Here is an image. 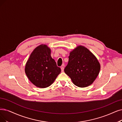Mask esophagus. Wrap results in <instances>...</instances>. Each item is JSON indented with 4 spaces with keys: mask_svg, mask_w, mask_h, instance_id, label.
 I'll return each mask as SVG.
<instances>
[{
    "mask_svg": "<svg viewBox=\"0 0 122 122\" xmlns=\"http://www.w3.org/2000/svg\"><path fill=\"white\" fill-rule=\"evenodd\" d=\"M64 65H62V66L61 67V71H62V72H63V71H64Z\"/></svg>",
    "mask_w": 122,
    "mask_h": 122,
    "instance_id": "esophagus-1",
    "label": "esophagus"
}]
</instances>
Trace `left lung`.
I'll list each match as a JSON object with an SVG mask.
<instances>
[{"instance_id": "left-lung-1", "label": "left lung", "mask_w": 122, "mask_h": 122, "mask_svg": "<svg viewBox=\"0 0 122 122\" xmlns=\"http://www.w3.org/2000/svg\"><path fill=\"white\" fill-rule=\"evenodd\" d=\"M101 69L95 56L86 47L79 46L71 51L64 71L73 84L85 87L93 83Z\"/></svg>"}]
</instances>
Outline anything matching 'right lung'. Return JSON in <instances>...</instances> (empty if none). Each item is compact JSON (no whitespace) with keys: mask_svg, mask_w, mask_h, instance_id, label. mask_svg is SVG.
Listing matches in <instances>:
<instances>
[{"mask_svg":"<svg viewBox=\"0 0 122 122\" xmlns=\"http://www.w3.org/2000/svg\"><path fill=\"white\" fill-rule=\"evenodd\" d=\"M51 54L50 47L41 45L33 51L26 63L25 72L27 77L40 88L51 86L61 71Z\"/></svg>","mask_w":122,"mask_h":122,"instance_id":"right-lung-1","label":"right lung"}]
</instances>
